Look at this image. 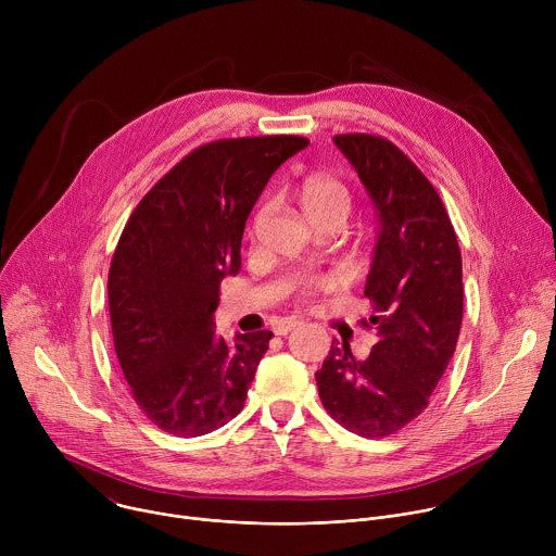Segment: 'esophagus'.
<instances>
[{"mask_svg":"<svg viewBox=\"0 0 556 556\" xmlns=\"http://www.w3.org/2000/svg\"><path fill=\"white\" fill-rule=\"evenodd\" d=\"M296 326H301V321H296V319H283V321H279V324L275 326V334H277V337H286V334L292 332Z\"/></svg>","mask_w":556,"mask_h":556,"instance_id":"34e87169","label":"esophagus"}]
</instances>
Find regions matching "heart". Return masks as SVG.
Listing matches in <instances>:
<instances>
[{"label":"heart","mask_w":556,"mask_h":556,"mask_svg":"<svg viewBox=\"0 0 556 556\" xmlns=\"http://www.w3.org/2000/svg\"><path fill=\"white\" fill-rule=\"evenodd\" d=\"M299 204L312 224L326 219L343 224L352 208V195L339 178L330 174H309L299 187ZM334 277L328 275H303L292 290L299 301H309L316 292L334 288Z\"/></svg>","instance_id":"b5f03b06"}]
</instances>
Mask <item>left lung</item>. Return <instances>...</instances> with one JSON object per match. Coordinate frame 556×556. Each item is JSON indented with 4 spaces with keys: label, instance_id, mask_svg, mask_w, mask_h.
Masks as SVG:
<instances>
[{
    "label": "left lung",
    "instance_id": "obj_1",
    "mask_svg": "<svg viewBox=\"0 0 556 556\" xmlns=\"http://www.w3.org/2000/svg\"><path fill=\"white\" fill-rule=\"evenodd\" d=\"M376 206L380 230L365 296L374 316L361 326L378 334L365 361L348 343L316 371L326 412L363 438H387L429 407L459 337L462 253L448 213L427 176L391 140L339 134Z\"/></svg>",
    "mask_w": 556,
    "mask_h": 556
}]
</instances>
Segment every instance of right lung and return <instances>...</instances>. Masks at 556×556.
I'll use <instances>...</instances> for the list:
<instances>
[{"label":"right lung","mask_w":556,"mask_h":556,"mask_svg":"<svg viewBox=\"0 0 556 556\" xmlns=\"http://www.w3.org/2000/svg\"><path fill=\"white\" fill-rule=\"evenodd\" d=\"M303 136L206 142L157 180L129 215L108 277L114 350L140 412L178 438L244 409L273 332L215 337L219 283L242 266L247 219Z\"/></svg>","instance_id":"1"}]
</instances>
